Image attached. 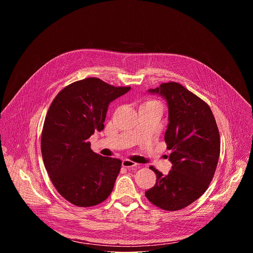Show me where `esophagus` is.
I'll return each mask as SVG.
<instances>
[{"label": "esophagus", "mask_w": 253, "mask_h": 253, "mask_svg": "<svg viewBox=\"0 0 253 253\" xmlns=\"http://www.w3.org/2000/svg\"><path fill=\"white\" fill-rule=\"evenodd\" d=\"M138 163H135V162H133V161H131V160H129V159H125V160H123V162H122V166L123 167H125V168H132V167H138Z\"/></svg>", "instance_id": "34e87169"}]
</instances>
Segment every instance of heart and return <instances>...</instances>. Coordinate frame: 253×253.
I'll use <instances>...</instances> for the list:
<instances>
[{
    "instance_id": "heart-1",
    "label": "heart",
    "mask_w": 253,
    "mask_h": 253,
    "mask_svg": "<svg viewBox=\"0 0 253 253\" xmlns=\"http://www.w3.org/2000/svg\"><path fill=\"white\" fill-rule=\"evenodd\" d=\"M145 105H156V106H160V107H162L161 106V104L158 102V101H156V100H147L145 103H144L142 106H145Z\"/></svg>"
}]
</instances>
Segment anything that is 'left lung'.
Here are the masks:
<instances>
[{
    "mask_svg": "<svg viewBox=\"0 0 253 253\" xmlns=\"http://www.w3.org/2000/svg\"><path fill=\"white\" fill-rule=\"evenodd\" d=\"M150 93L162 95L169 108L165 133L172 169L163 175L153 166L155 185L145 192L147 199L166 211L182 209L208 188L217 167L220 137L209 105L176 82L162 83Z\"/></svg>",
    "mask_w": 253,
    "mask_h": 253,
    "instance_id": "obj_1",
    "label": "left lung"
}]
</instances>
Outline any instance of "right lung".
Listing matches in <instances>:
<instances>
[{"instance_id":"obj_1","label":"right lung","mask_w":253,"mask_h":253,"mask_svg":"<svg viewBox=\"0 0 253 253\" xmlns=\"http://www.w3.org/2000/svg\"><path fill=\"white\" fill-rule=\"evenodd\" d=\"M130 89L91 77L66 86L51 103L41 136L42 157L56 190L70 203L90 207L111 194L122 161L93 152L88 139L104 129L109 103Z\"/></svg>"}]
</instances>
